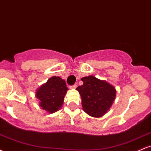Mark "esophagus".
<instances>
[{
  "mask_svg": "<svg viewBox=\"0 0 151 151\" xmlns=\"http://www.w3.org/2000/svg\"><path fill=\"white\" fill-rule=\"evenodd\" d=\"M77 84H74V85H72V86H70V89H76V88H77Z\"/></svg>",
  "mask_w": 151,
  "mask_h": 151,
  "instance_id": "1",
  "label": "esophagus"
}]
</instances>
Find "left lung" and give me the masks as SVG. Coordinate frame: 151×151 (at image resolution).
I'll return each instance as SVG.
<instances>
[{
    "label": "left lung",
    "instance_id": "left-lung-1",
    "mask_svg": "<svg viewBox=\"0 0 151 151\" xmlns=\"http://www.w3.org/2000/svg\"><path fill=\"white\" fill-rule=\"evenodd\" d=\"M83 84L77 90L81 99L82 109L90 116L99 118L107 113L116 99V90L108 81L90 75L81 78Z\"/></svg>",
    "mask_w": 151,
    "mask_h": 151
}]
</instances>
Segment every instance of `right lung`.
<instances>
[{
  "instance_id": "1",
  "label": "right lung",
  "mask_w": 151,
  "mask_h": 151,
  "mask_svg": "<svg viewBox=\"0 0 151 151\" xmlns=\"http://www.w3.org/2000/svg\"><path fill=\"white\" fill-rule=\"evenodd\" d=\"M67 90L65 79L56 76L50 77L36 90L39 106L49 114L58 111L63 105Z\"/></svg>"
}]
</instances>
